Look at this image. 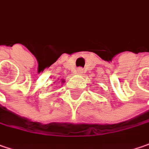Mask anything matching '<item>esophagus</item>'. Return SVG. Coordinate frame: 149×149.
I'll use <instances>...</instances> for the list:
<instances>
[{
	"label": "esophagus",
	"instance_id": "34e87169",
	"mask_svg": "<svg viewBox=\"0 0 149 149\" xmlns=\"http://www.w3.org/2000/svg\"><path fill=\"white\" fill-rule=\"evenodd\" d=\"M77 73H79V74H81V73H83V69L81 68H78L77 69V71H76Z\"/></svg>",
	"mask_w": 149,
	"mask_h": 149
}]
</instances>
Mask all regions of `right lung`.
Segmentation results:
<instances>
[{
    "label": "right lung",
    "instance_id": "1",
    "mask_svg": "<svg viewBox=\"0 0 149 149\" xmlns=\"http://www.w3.org/2000/svg\"><path fill=\"white\" fill-rule=\"evenodd\" d=\"M62 82H64V81H62Z\"/></svg>",
    "mask_w": 149,
    "mask_h": 149
}]
</instances>
